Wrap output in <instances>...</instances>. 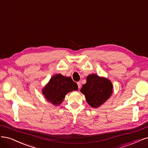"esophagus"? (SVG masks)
Instances as JSON below:
<instances>
[{"instance_id": "34e87169", "label": "esophagus", "mask_w": 148, "mask_h": 148, "mask_svg": "<svg viewBox=\"0 0 148 148\" xmlns=\"http://www.w3.org/2000/svg\"><path fill=\"white\" fill-rule=\"evenodd\" d=\"M77 84V85H78V88H80V87H81V84H80V82H78Z\"/></svg>"}]
</instances>
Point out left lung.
<instances>
[{
    "label": "left lung",
    "mask_w": 148,
    "mask_h": 148,
    "mask_svg": "<svg viewBox=\"0 0 148 148\" xmlns=\"http://www.w3.org/2000/svg\"><path fill=\"white\" fill-rule=\"evenodd\" d=\"M80 92L84 94L87 102L92 108H98L111 97L112 85L110 80L100 77L97 74L87 76V82L82 85Z\"/></svg>",
    "instance_id": "left-lung-1"
}]
</instances>
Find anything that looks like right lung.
Returning a JSON list of instances; mask_svg holds the SVG:
<instances>
[{"mask_svg": "<svg viewBox=\"0 0 148 148\" xmlns=\"http://www.w3.org/2000/svg\"><path fill=\"white\" fill-rule=\"evenodd\" d=\"M78 86L71 77H66L60 74L52 77L42 91L48 101L56 106L63 102L68 93L77 90Z\"/></svg>", "mask_w": 148, "mask_h": 148, "instance_id": "add662e5", "label": "right lung"}]
</instances>
